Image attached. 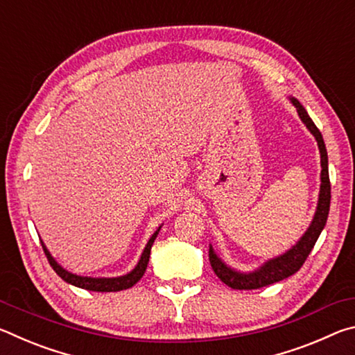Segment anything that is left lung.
I'll use <instances>...</instances> for the list:
<instances>
[{
    "mask_svg": "<svg viewBox=\"0 0 355 355\" xmlns=\"http://www.w3.org/2000/svg\"><path fill=\"white\" fill-rule=\"evenodd\" d=\"M293 105L297 107L299 117L302 119V122L307 125V128L311 131V135L316 137L318 147H320L321 152V191H320V200H318V208L316 214L313 218V222L309 227V230L305 232V235L300 238V241L290 249L286 254L280 255L274 260H269L264 266H261L258 271L250 272V274H241L233 271V269L227 268L224 263H222L213 249L209 248V263H211V268L214 274L228 285L233 290H258V288L272 285L275 282H280L286 277H290L294 272H297L302 264L307 260L310 255L311 249L315 248V244L320 238L324 225L327 222L329 216V208H330V180H329V161H327V150L326 144H324L321 131L316 128L313 120L305 111V107L299 103L296 98H291Z\"/></svg>",
    "mask_w": 355,
    "mask_h": 355,
    "instance_id": "1",
    "label": "left lung"
}]
</instances>
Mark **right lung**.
Returning <instances> with one entry per match:
<instances>
[{"instance_id": "obj_1", "label": "right lung", "mask_w": 355, "mask_h": 355, "mask_svg": "<svg viewBox=\"0 0 355 355\" xmlns=\"http://www.w3.org/2000/svg\"><path fill=\"white\" fill-rule=\"evenodd\" d=\"M159 228L153 233V236L148 239V243L144 249L141 260L137 263V266L127 275H122V277H116V279H92V277H81V275H75L71 272H67L64 268L59 266V264L55 261V258L50 255V252L46 250L45 244L42 243V248H44V252L46 255V260L50 263V266L55 269V272L61 277L62 280L67 282L70 285H75L78 288H84V290L89 291H101V293H111V291H122V290H128L133 285H136L137 282L142 279L144 272H146L147 264H148V258H150V250H152V245L155 243V238L158 235Z\"/></svg>"}]
</instances>
